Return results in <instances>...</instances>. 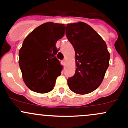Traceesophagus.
Segmentation results:
<instances>
[{
	"label": "esophagus",
	"mask_w": 128,
	"mask_h": 128,
	"mask_svg": "<svg viewBox=\"0 0 128 128\" xmlns=\"http://www.w3.org/2000/svg\"><path fill=\"white\" fill-rule=\"evenodd\" d=\"M66 60H67L66 58H64V60H63V63H64V64H66Z\"/></svg>",
	"instance_id": "esophagus-1"
}]
</instances>
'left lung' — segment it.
<instances>
[{"instance_id":"1","label":"left lung","mask_w":128,"mask_h":128,"mask_svg":"<svg viewBox=\"0 0 128 128\" xmlns=\"http://www.w3.org/2000/svg\"><path fill=\"white\" fill-rule=\"evenodd\" d=\"M66 34L76 52V72L68 79L69 88L80 95L91 93L100 86L109 66L106 44L90 25L81 22L67 24Z\"/></svg>"}]
</instances>
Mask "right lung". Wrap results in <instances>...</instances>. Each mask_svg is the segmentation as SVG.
<instances>
[{"label":"right lung","mask_w":128,"mask_h":128,"mask_svg":"<svg viewBox=\"0 0 128 128\" xmlns=\"http://www.w3.org/2000/svg\"><path fill=\"white\" fill-rule=\"evenodd\" d=\"M64 24L48 22L33 30L19 51V66L28 88L45 94L54 87L62 66L56 58L57 41L64 35Z\"/></svg>","instance_id":"1"}]
</instances>
